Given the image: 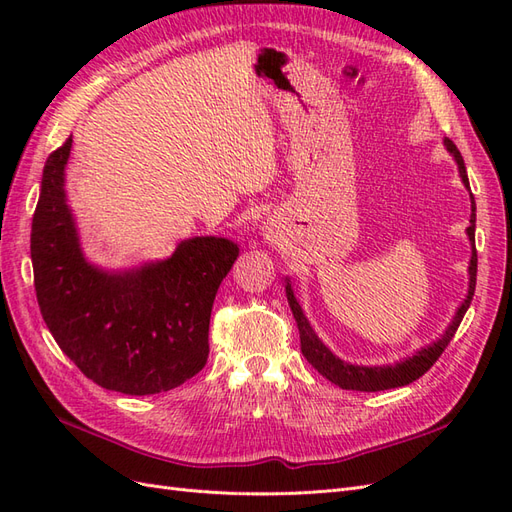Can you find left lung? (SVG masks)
Returning <instances> with one entry per match:
<instances>
[{
	"mask_svg": "<svg viewBox=\"0 0 512 512\" xmlns=\"http://www.w3.org/2000/svg\"><path fill=\"white\" fill-rule=\"evenodd\" d=\"M446 147L448 151L453 153L457 166H459V175L466 183V188H470V181H468V173H466V164H463V158L459 149L455 147L453 141H448L446 138ZM474 228H476V203H474V196H472V215H470V226H468V237L474 245ZM476 245L472 247V260H470V288H468V297L463 299L461 307L457 309V314L453 318V322L448 324V329L444 331V335L438 339V342H433L427 348H421L410 359L401 361L397 365H386V367H361V365H350L344 363L342 359H337V356L324 346L318 335L314 333V329L309 327L307 318L301 312V305L294 299V292L290 288V284H286V297L292 309V316L297 320V327H299V335H301V352L305 359L314 365V369H318V374H322L327 380H331L333 384H337L339 389H346V391H386V389H397V386H406L414 380L421 378L425 371H429V367L440 359V354L444 352V348L451 344L453 335L457 333L459 324L466 316L468 307L472 303L474 297V288H476Z\"/></svg>",
	"mask_w": 512,
	"mask_h": 512,
	"instance_id": "1",
	"label": "left lung"
}]
</instances>
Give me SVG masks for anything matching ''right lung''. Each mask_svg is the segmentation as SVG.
I'll list each match as a JSON object with an SVG mask.
<instances>
[{
    "label": "right lung",
    "instance_id": "obj_1",
    "mask_svg": "<svg viewBox=\"0 0 512 512\" xmlns=\"http://www.w3.org/2000/svg\"><path fill=\"white\" fill-rule=\"evenodd\" d=\"M70 147L72 138L46 160L32 222L42 318L61 352L102 389L123 395L175 389L207 363L213 299L239 247L196 237L138 271L111 275L91 267L66 205Z\"/></svg>",
    "mask_w": 512,
    "mask_h": 512
}]
</instances>
